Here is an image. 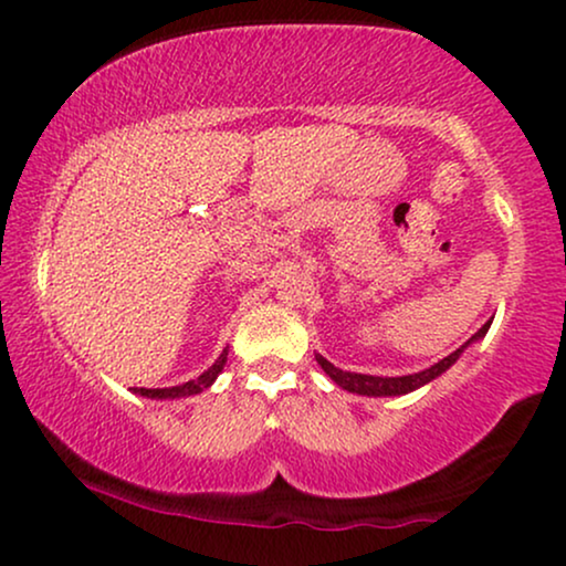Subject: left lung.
<instances>
[{"mask_svg": "<svg viewBox=\"0 0 566 566\" xmlns=\"http://www.w3.org/2000/svg\"><path fill=\"white\" fill-rule=\"evenodd\" d=\"M490 324H492V322H486L484 327L479 329V333L473 335L469 343L479 340V337H484L486 329H490ZM469 343H465V346H469ZM465 346H460L458 350H452L450 356H444V359L437 361V365H433V367L423 369V373L401 375V378H378V375L343 373V369H337L335 365H329V361L324 359L322 354H316V361H319L324 373H327L329 378H333V380L337 382V386L346 388V391H350V394H361V396H401V394L415 391V388L426 386V382H431L433 378H439L441 373H447V369H450V367L454 365V361L460 359V354H463Z\"/></svg>", "mask_w": 566, "mask_h": 566, "instance_id": "1", "label": "left lung"}]
</instances>
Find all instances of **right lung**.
<instances>
[{
	"label": "right lung",
	"instance_id": "add662e5",
	"mask_svg": "<svg viewBox=\"0 0 566 566\" xmlns=\"http://www.w3.org/2000/svg\"><path fill=\"white\" fill-rule=\"evenodd\" d=\"M226 359H229V348H226L223 354H220L218 359H216V365L207 369V373H201L197 380H188V382H184V386H172V388H138V391H135V394L148 396V399H180V396L201 394V391H205V388H210L212 382H216V378H218L220 373H223Z\"/></svg>",
	"mask_w": 566,
	"mask_h": 566
}]
</instances>
